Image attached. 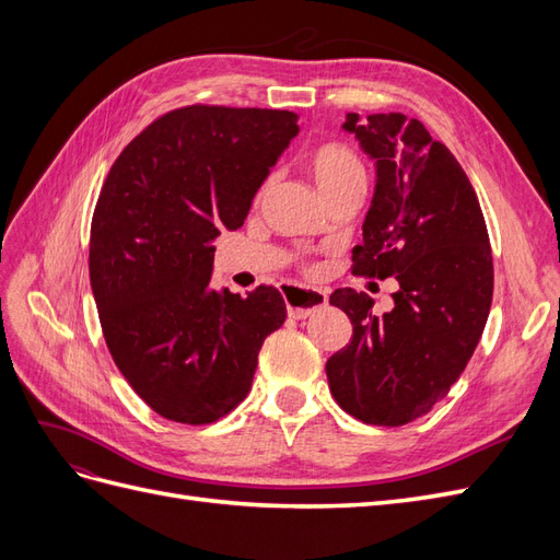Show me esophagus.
Instances as JSON below:
<instances>
[{"instance_id": "obj_1", "label": "esophagus", "mask_w": 560, "mask_h": 560, "mask_svg": "<svg viewBox=\"0 0 560 560\" xmlns=\"http://www.w3.org/2000/svg\"><path fill=\"white\" fill-rule=\"evenodd\" d=\"M284 303H287V313L294 319H303L313 315L317 308L327 306V292L322 290H308V287H296L290 284L282 290Z\"/></svg>"}]
</instances>
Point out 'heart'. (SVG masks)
Masks as SVG:
<instances>
[{"label": "heart", "mask_w": 560, "mask_h": 560, "mask_svg": "<svg viewBox=\"0 0 560 560\" xmlns=\"http://www.w3.org/2000/svg\"><path fill=\"white\" fill-rule=\"evenodd\" d=\"M303 165H306V171L313 177L322 198L341 191L346 186H364V165L360 156L343 144L325 142L313 147L308 154L303 156Z\"/></svg>", "instance_id": "1"}]
</instances>
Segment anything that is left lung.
Masks as SVG:
<instances>
[{"instance_id": "left-lung-1", "label": "left lung", "mask_w": 560, "mask_h": 560, "mask_svg": "<svg viewBox=\"0 0 560 560\" xmlns=\"http://www.w3.org/2000/svg\"><path fill=\"white\" fill-rule=\"evenodd\" d=\"M343 128L376 161L352 276L397 278L399 292L383 315L350 287L329 296L352 338L327 360V381L346 413L399 428L430 413L465 371L493 301V254L477 191L418 118L348 114Z\"/></svg>"}]
</instances>
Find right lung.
Masks as SVG:
<instances>
[{"instance_id": "right-lung-1", "label": "right lung", "mask_w": 560, "mask_h": 560, "mask_svg": "<svg viewBox=\"0 0 560 560\" xmlns=\"http://www.w3.org/2000/svg\"><path fill=\"white\" fill-rule=\"evenodd\" d=\"M299 132L287 109L189 105L159 116L118 159L91 222L100 325L130 387L159 416L210 425L252 387L261 343L282 327L276 287H212L214 241Z\"/></svg>"}]
</instances>
